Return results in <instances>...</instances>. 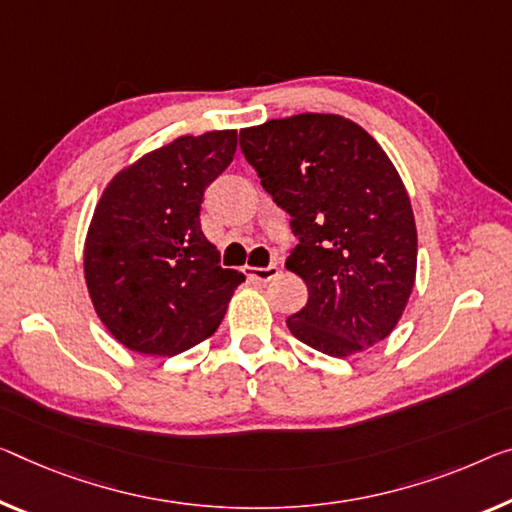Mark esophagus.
<instances>
[{
    "instance_id": "esophagus-1",
    "label": "esophagus",
    "mask_w": 512,
    "mask_h": 512,
    "mask_svg": "<svg viewBox=\"0 0 512 512\" xmlns=\"http://www.w3.org/2000/svg\"><path fill=\"white\" fill-rule=\"evenodd\" d=\"M279 267L277 265H267V267H245V274L249 279H254V281H263V283H267V281H272V279H277L279 277Z\"/></svg>"
}]
</instances>
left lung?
Masks as SVG:
<instances>
[{"label":"left lung","mask_w":512,"mask_h":512,"mask_svg":"<svg viewBox=\"0 0 512 512\" xmlns=\"http://www.w3.org/2000/svg\"><path fill=\"white\" fill-rule=\"evenodd\" d=\"M240 148L297 238L286 267L309 300L290 334L329 357L387 338L414 288L416 224L382 146L338 114H297L240 130Z\"/></svg>","instance_id":"obj_1"}]
</instances>
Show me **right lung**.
<instances>
[{"label": "right lung", "mask_w": 512, "mask_h": 512, "mask_svg": "<svg viewBox=\"0 0 512 512\" xmlns=\"http://www.w3.org/2000/svg\"><path fill=\"white\" fill-rule=\"evenodd\" d=\"M238 132L178 137L112 178L84 242L93 309L139 355L174 357L217 332L245 281L201 231L206 187L229 167Z\"/></svg>", "instance_id": "1"}]
</instances>
